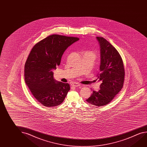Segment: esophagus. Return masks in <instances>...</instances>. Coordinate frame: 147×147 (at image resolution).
<instances>
[{"instance_id": "34e87169", "label": "esophagus", "mask_w": 147, "mask_h": 147, "mask_svg": "<svg viewBox=\"0 0 147 147\" xmlns=\"http://www.w3.org/2000/svg\"><path fill=\"white\" fill-rule=\"evenodd\" d=\"M80 86V84H78V83H73V84H71V86L73 87H78V86Z\"/></svg>"}]
</instances>
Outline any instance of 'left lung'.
I'll list each match as a JSON object with an SVG mask.
<instances>
[{
	"label": "left lung",
	"instance_id": "8db88e82",
	"mask_svg": "<svg viewBox=\"0 0 147 147\" xmlns=\"http://www.w3.org/2000/svg\"><path fill=\"white\" fill-rule=\"evenodd\" d=\"M100 47V71L97 75L101 82L100 90L93 91L86 101L94 106L110 103L123 88L125 72L123 59L118 51L102 37H97Z\"/></svg>",
	"mask_w": 147,
	"mask_h": 147
}]
</instances>
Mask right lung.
<instances>
[{"instance_id": "right-lung-1", "label": "right lung", "mask_w": 147, "mask_h": 147, "mask_svg": "<svg viewBox=\"0 0 147 147\" xmlns=\"http://www.w3.org/2000/svg\"><path fill=\"white\" fill-rule=\"evenodd\" d=\"M78 39L54 34L32 49L24 65V80L35 98L43 106L60 105L70 90L69 84L54 79L52 71L60 65L66 49Z\"/></svg>"}]
</instances>
